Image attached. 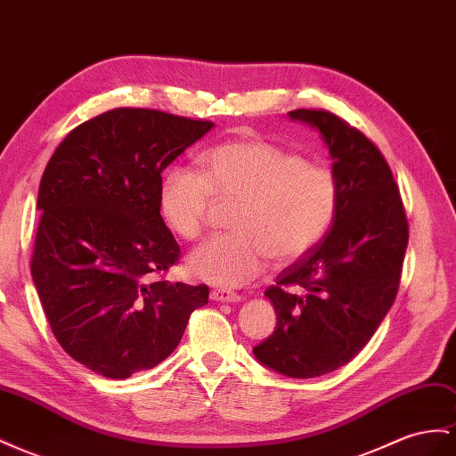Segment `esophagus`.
Here are the masks:
<instances>
[{
    "label": "esophagus",
    "instance_id": "1",
    "mask_svg": "<svg viewBox=\"0 0 456 456\" xmlns=\"http://www.w3.org/2000/svg\"><path fill=\"white\" fill-rule=\"evenodd\" d=\"M211 299L213 301H224V303H236L241 297H240L236 291H230L226 288H216V289L211 291Z\"/></svg>",
    "mask_w": 456,
    "mask_h": 456
}]
</instances>
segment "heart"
Segmentation results:
<instances>
[{"label": "heart", "mask_w": 456, "mask_h": 456, "mask_svg": "<svg viewBox=\"0 0 456 456\" xmlns=\"http://www.w3.org/2000/svg\"><path fill=\"white\" fill-rule=\"evenodd\" d=\"M200 167L201 172L172 167L159 205L170 230L193 241L203 236L215 200L236 203L233 232L208 240L190 256V273L208 284H248L263 273L268 255L278 265L297 261L324 240L338 216L336 172L273 142H224L207 150Z\"/></svg>", "instance_id": "obj_1"}]
</instances>
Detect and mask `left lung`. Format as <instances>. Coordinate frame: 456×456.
I'll use <instances>...</instances> for the list:
<instances>
[{"instance_id": "8db88e82", "label": "left lung", "mask_w": 456, "mask_h": 456, "mask_svg": "<svg viewBox=\"0 0 456 456\" xmlns=\"http://www.w3.org/2000/svg\"><path fill=\"white\" fill-rule=\"evenodd\" d=\"M289 117L322 134L341 201L326 238L266 288L278 322L253 353L280 374L314 378L359 354L391 309L409 223L395 178L372 140L326 109H295Z\"/></svg>"}]
</instances>
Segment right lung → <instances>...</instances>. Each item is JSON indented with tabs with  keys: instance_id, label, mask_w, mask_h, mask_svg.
<instances>
[{
	"instance_id": "obj_1",
	"label": "right lung",
	"mask_w": 456,
	"mask_h": 456,
	"mask_svg": "<svg viewBox=\"0 0 456 456\" xmlns=\"http://www.w3.org/2000/svg\"><path fill=\"white\" fill-rule=\"evenodd\" d=\"M211 120L117 107L61 142L38 191L30 273L55 339L105 378L147 370L178 347L205 284L165 280L180 245L159 205L161 172Z\"/></svg>"
}]
</instances>
